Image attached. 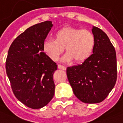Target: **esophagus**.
<instances>
[{
  "label": "esophagus",
  "mask_w": 123,
  "mask_h": 123,
  "mask_svg": "<svg viewBox=\"0 0 123 123\" xmlns=\"http://www.w3.org/2000/svg\"><path fill=\"white\" fill-rule=\"evenodd\" d=\"M58 69H62V70H66V68H65V66H63V65H58Z\"/></svg>",
  "instance_id": "obj_1"
}]
</instances>
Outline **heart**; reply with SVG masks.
Here are the masks:
<instances>
[{
    "mask_svg": "<svg viewBox=\"0 0 123 123\" xmlns=\"http://www.w3.org/2000/svg\"><path fill=\"white\" fill-rule=\"evenodd\" d=\"M96 38L92 31L74 27H63L54 34V39H47L43 43V51L53 61H58L64 48L67 54L65 60L73 59L75 62H85L94 51Z\"/></svg>",
    "mask_w": 123,
    "mask_h": 123,
    "instance_id": "1",
    "label": "heart"
}]
</instances>
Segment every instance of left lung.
<instances>
[{
    "instance_id": "1",
    "label": "left lung",
    "mask_w": 123,
    "mask_h": 123,
    "mask_svg": "<svg viewBox=\"0 0 123 123\" xmlns=\"http://www.w3.org/2000/svg\"><path fill=\"white\" fill-rule=\"evenodd\" d=\"M93 54L80 65L67 68L68 80L74 94L86 104L104 100L114 87L117 76V58L113 46L105 33L96 27Z\"/></svg>"
}]
</instances>
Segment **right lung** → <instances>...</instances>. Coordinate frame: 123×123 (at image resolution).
Returning <instances> with one entry per match:
<instances>
[{"instance_id":"add662e5","label":"right lung","mask_w":123,"mask_h":123,"mask_svg":"<svg viewBox=\"0 0 123 123\" xmlns=\"http://www.w3.org/2000/svg\"><path fill=\"white\" fill-rule=\"evenodd\" d=\"M46 21L31 26L12 43L6 71L14 94L31 109L48 104L54 95L53 74L58 66L43 52V43L52 27Z\"/></svg>"}]
</instances>
